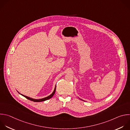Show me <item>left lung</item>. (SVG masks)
Returning a JSON list of instances; mask_svg holds the SVG:
<instances>
[{"mask_svg":"<svg viewBox=\"0 0 130 130\" xmlns=\"http://www.w3.org/2000/svg\"><path fill=\"white\" fill-rule=\"evenodd\" d=\"M80 99V100H82V99ZM82 101H84V100H82Z\"/></svg>","mask_w":130,"mask_h":130,"instance_id":"left-lung-1","label":"left lung"}]
</instances>
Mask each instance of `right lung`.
Instances as JSON below:
<instances>
[{"label": "right lung", "instance_id": "1", "mask_svg": "<svg viewBox=\"0 0 130 130\" xmlns=\"http://www.w3.org/2000/svg\"><path fill=\"white\" fill-rule=\"evenodd\" d=\"M56 86H55V89H54V91L53 92V93H52L51 95H50L49 96H47V97H45V98H43V99H32V98H29V97H28V96H25V95H23V94L20 93L18 91H18V93H19V94H20L21 95H22L23 96L25 97V98H26L27 99H28V100H30V101H31L35 102H41L45 101H46V100H48L51 99V98L54 96V95L55 94V91H56Z\"/></svg>", "mask_w": 130, "mask_h": 130}]
</instances>
